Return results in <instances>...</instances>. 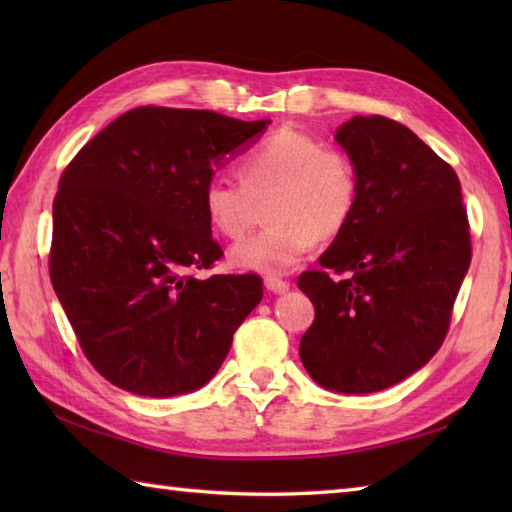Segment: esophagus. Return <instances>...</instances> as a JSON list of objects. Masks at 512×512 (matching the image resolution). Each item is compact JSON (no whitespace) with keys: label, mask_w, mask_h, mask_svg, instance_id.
<instances>
[{"label":"esophagus","mask_w":512,"mask_h":512,"mask_svg":"<svg viewBox=\"0 0 512 512\" xmlns=\"http://www.w3.org/2000/svg\"><path fill=\"white\" fill-rule=\"evenodd\" d=\"M264 286H266L270 292H275V295H281V292H286V290L290 288L288 281L277 277V275H268V277L264 279Z\"/></svg>","instance_id":"1"}]
</instances>
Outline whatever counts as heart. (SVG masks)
<instances>
[{"instance_id": "1", "label": "heart", "mask_w": 512, "mask_h": 512, "mask_svg": "<svg viewBox=\"0 0 512 512\" xmlns=\"http://www.w3.org/2000/svg\"><path fill=\"white\" fill-rule=\"evenodd\" d=\"M239 182L213 176L202 189L206 220L228 239L255 224L259 202L270 222L231 248L235 268L286 273L299 264L314 239H332L350 224L358 204V173L341 149L299 129H279L239 162Z\"/></svg>"}]
</instances>
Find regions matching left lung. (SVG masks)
I'll return each mask as SVG.
<instances>
[{
	"label": "left lung",
	"instance_id": "left-lung-1",
	"mask_svg": "<svg viewBox=\"0 0 512 512\" xmlns=\"http://www.w3.org/2000/svg\"><path fill=\"white\" fill-rule=\"evenodd\" d=\"M336 143L356 167L358 204L321 268L299 277L314 303L299 354L321 387L372 394L440 350L471 264L469 217L453 167L409 127L354 116Z\"/></svg>",
	"mask_w": 512,
	"mask_h": 512
}]
</instances>
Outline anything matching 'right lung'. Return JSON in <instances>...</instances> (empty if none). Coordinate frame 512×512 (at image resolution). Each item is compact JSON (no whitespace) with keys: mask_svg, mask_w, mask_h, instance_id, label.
Masks as SVG:
<instances>
[{"mask_svg":"<svg viewBox=\"0 0 512 512\" xmlns=\"http://www.w3.org/2000/svg\"><path fill=\"white\" fill-rule=\"evenodd\" d=\"M270 121L145 105L118 116L61 173L50 279L83 354L149 398L215 376L264 297L257 275L195 277L220 259L202 189Z\"/></svg>","mask_w":512,"mask_h":512,"instance_id":"1","label":"right lung"}]
</instances>
